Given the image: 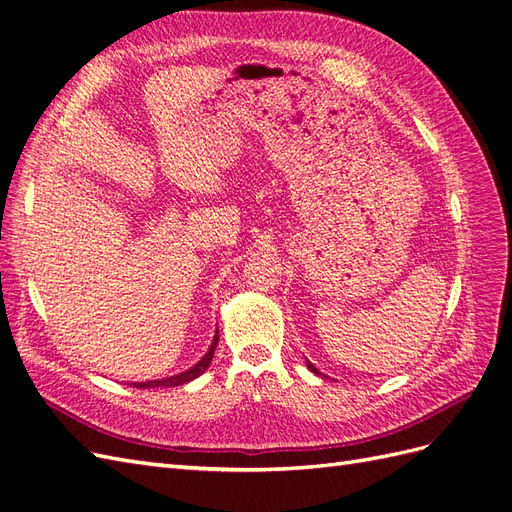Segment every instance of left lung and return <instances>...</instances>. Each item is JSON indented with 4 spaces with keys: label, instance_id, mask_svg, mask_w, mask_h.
<instances>
[{
    "label": "left lung",
    "instance_id": "8db88e82",
    "mask_svg": "<svg viewBox=\"0 0 512 512\" xmlns=\"http://www.w3.org/2000/svg\"><path fill=\"white\" fill-rule=\"evenodd\" d=\"M307 369H309V371H314V374H316V376H322V374H320V371H318V369L314 367V363H309V361H307Z\"/></svg>",
    "mask_w": 512,
    "mask_h": 512
}]
</instances>
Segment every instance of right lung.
<instances>
[{
  "label": "right lung",
  "instance_id": "right-lung-1",
  "mask_svg": "<svg viewBox=\"0 0 512 512\" xmlns=\"http://www.w3.org/2000/svg\"><path fill=\"white\" fill-rule=\"evenodd\" d=\"M218 342H220V335H218V331H215V335H213V342H211L209 350L205 352L203 359H200L194 367L185 369V371H181V374H177V376H170V378L149 380V382H134V386H136V389H158V386H183V384L192 382V380H194V378H198L200 374H205L207 367L211 365L213 352H215V346H218Z\"/></svg>",
  "mask_w": 512,
  "mask_h": 512
}]
</instances>
